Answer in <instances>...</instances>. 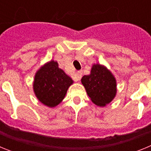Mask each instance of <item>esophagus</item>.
<instances>
[{"label":"esophagus","instance_id":"obj_1","mask_svg":"<svg viewBox=\"0 0 151 151\" xmlns=\"http://www.w3.org/2000/svg\"><path fill=\"white\" fill-rule=\"evenodd\" d=\"M82 72L80 70V71H78L76 73V76H75V80L76 81V82H78V81H79L81 78H82Z\"/></svg>","mask_w":151,"mask_h":151}]
</instances>
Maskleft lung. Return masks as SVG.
Segmentation results:
<instances>
[{"mask_svg":"<svg viewBox=\"0 0 151 151\" xmlns=\"http://www.w3.org/2000/svg\"><path fill=\"white\" fill-rule=\"evenodd\" d=\"M82 83L92 102L97 106L108 104L116 94L115 78L105 66L100 64L92 66L91 74L82 78Z\"/></svg>","mask_w":151,"mask_h":151,"instance_id":"left-lung-1","label":"left lung"}]
</instances>
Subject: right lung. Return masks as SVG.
I'll return each mask as SVG.
<instances>
[{
  "mask_svg": "<svg viewBox=\"0 0 151 151\" xmlns=\"http://www.w3.org/2000/svg\"><path fill=\"white\" fill-rule=\"evenodd\" d=\"M73 81L54 60L41 67L35 74L33 89L36 97L50 107L58 105L66 96Z\"/></svg>",
  "mask_w": 151,
  "mask_h": 151,
  "instance_id": "obj_1",
  "label": "right lung"
}]
</instances>
